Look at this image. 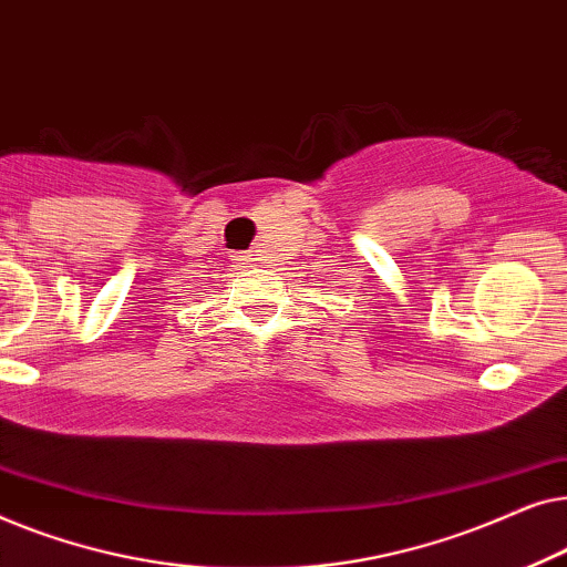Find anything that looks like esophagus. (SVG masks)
Instances as JSON below:
<instances>
[{"mask_svg":"<svg viewBox=\"0 0 567 567\" xmlns=\"http://www.w3.org/2000/svg\"><path fill=\"white\" fill-rule=\"evenodd\" d=\"M255 255L252 252H245V255H237V262H239V268H252L255 266Z\"/></svg>","mask_w":567,"mask_h":567,"instance_id":"1","label":"esophagus"}]
</instances>
